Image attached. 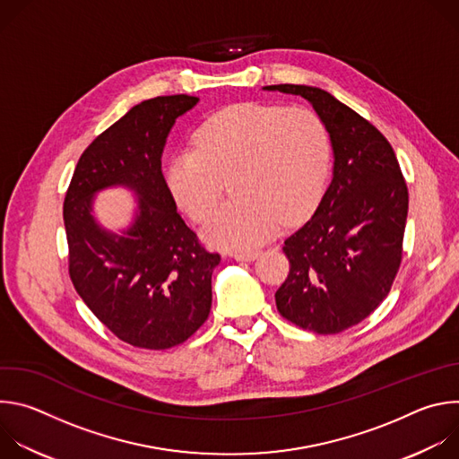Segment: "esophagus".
I'll use <instances>...</instances> for the list:
<instances>
[{
	"mask_svg": "<svg viewBox=\"0 0 459 459\" xmlns=\"http://www.w3.org/2000/svg\"><path fill=\"white\" fill-rule=\"evenodd\" d=\"M259 255V250H243V252H234L232 257L238 261H252Z\"/></svg>",
	"mask_w": 459,
	"mask_h": 459,
	"instance_id": "34e87169",
	"label": "esophagus"
}]
</instances>
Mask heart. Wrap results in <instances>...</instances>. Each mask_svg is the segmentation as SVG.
Returning <instances> with one entry per match:
<instances>
[{
  "mask_svg": "<svg viewBox=\"0 0 459 459\" xmlns=\"http://www.w3.org/2000/svg\"><path fill=\"white\" fill-rule=\"evenodd\" d=\"M333 145L323 119L305 107L239 103L207 117L194 145L169 163L176 202L205 221L232 176L236 198L207 223L204 236L221 248H248L296 223L319 204L331 174Z\"/></svg>",
  "mask_w": 459,
  "mask_h": 459,
  "instance_id": "obj_1",
  "label": "heart"
}]
</instances>
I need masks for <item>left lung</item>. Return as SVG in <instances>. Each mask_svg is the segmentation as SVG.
<instances>
[{
    "label": "left lung",
    "instance_id": "left-lung-1",
    "mask_svg": "<svg viewBox=\"0 0 459 459\" xmlns=\"http://www.w3.org/2000/svg\"><path fill=\"white\" fill-rule=\"evenodd\" d=\"M265 89L310 101L334 151L333 181L319 207L285 239L290 271L276 292V307L303 331L338 334L368 317L396 280L407 183L386 138L329 92L289 83Z\"/></svg>",
    "mask_w": 459,
    "mask_h": 459
}]
</instances>
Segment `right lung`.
Wrapping results in <instances>:
<instances>
[{"label":"right lung","instance_id":"obj_1","mask_svg":"<svg viewBox=\"0 0 459 459\" xmlns=\"http://www.w3.org/2000/svg\"><path fill=\"white\" fill-rule=\"evenodd\" d=\"M198 101L186 94L158 96L130 108L85 149L65 194L73 285L107 329L133 347H176L211 312L212 271L221 257L176 212L161 172L176 117ZM112 184L141 195L137 220L123 237L101 230L90 214L91 195Z\"/></svg>","mask_w":459,"mask_h":459}]
</instances>
